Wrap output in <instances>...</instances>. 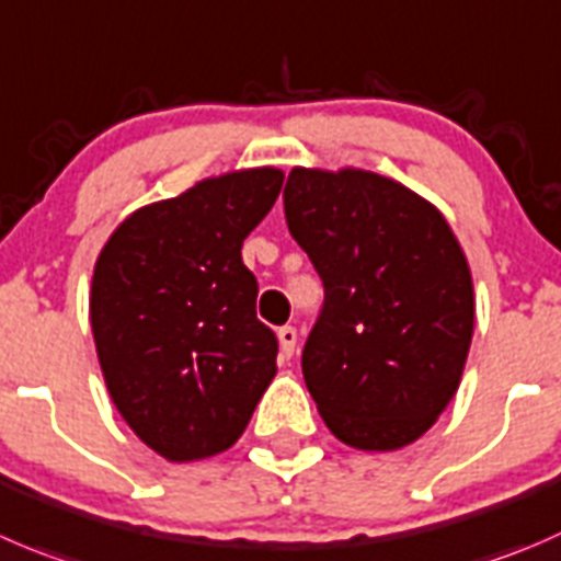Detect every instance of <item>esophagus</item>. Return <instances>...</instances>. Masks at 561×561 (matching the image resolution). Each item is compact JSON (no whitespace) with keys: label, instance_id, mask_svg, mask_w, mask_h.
<instances>
[{"label":"esophagus","instance_id":"34e87169","mask_svg":"<svg viewBox=\"0 0 561 561\" xmlns=\"http://www.w3.org/2000/svg\"><path fill=\"white\" fill-rule=\"evenodd\" d=\"M276 336H279V351H282V356L290 358V356H293V351H296L298 331L293 329V325H282V329L276 331Z\"/></svg>","mask_w":561,"mask_h":561}]
</instances>
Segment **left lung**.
Listing matches in <instances>:
<instances>
[{"mask_svg":"<svg viewBox=\"0 0 561 561\" xmlns=\"http://www.w3.org/2000/svg\"><path fill=\"white\" fill-rule=\"evenodd\" d=\"M287 230L309 254L323 307L301 369L325 427L356 449L416 442L460 386L474 287L431 203L362 170H293Z\"/></svg>","mask_w":561,"mask_h":561,"instance_id":"8db88e82","label":"left lung"}]
</instances>
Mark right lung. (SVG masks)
I'll list each match as a JSON object with an SVG mask.
<instances>
[{"instance_id":"right-lung-1","label":"right lung","mask_w":561,"mask_h":561,"mask_svg":"<svg viewBox=\"0 0 561 561\" xmlns=\"http://www.w3.org/2000/svg\"><path fill=\"white\" fill-rule=\"evenodd\" d=\"M274 167L230 172L130 214L103 247L90 323L108 394L167 460L210 458L241 438L276 375L243 238L282 192Z\"/></svg>"}]
</instances>
